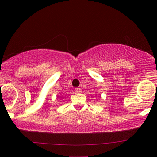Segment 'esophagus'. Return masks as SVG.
<instances>
[{"instance_id":"esophagus-1","label":"esophagus","mask_w":157,"mask_h":157,"mask_svg":"<svg viewBox=\"0 0 157 157\" xmlns=\"http://www.w3.org/2000/svg\"><path fill=\"white\" fill-rule=\"evenodd\" d=\"M75 92L77 93H82V90H81L80 88H75Z\"/></svg>"}]
</instances>
